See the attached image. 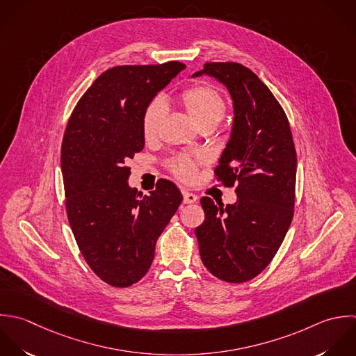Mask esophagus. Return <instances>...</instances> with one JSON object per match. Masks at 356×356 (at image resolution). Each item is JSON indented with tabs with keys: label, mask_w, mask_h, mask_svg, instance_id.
Listing matches in <instances>:
<instances>
[{
	"label": "esophagus",
	"mask_w": 356,
	"mask_h": 356,
	"mask_svg": "<svg viewBox=\"0 0 356 356\" xmlns=\"http://www.w3.org/2000/svg\"><path fill=\"white\" fill-rule=\"evenodd\" d=\"M198 201V197L190 191H183V202L184 204H194Z\"/></svg>",
	"instance_id": "1"
}]
</instances>
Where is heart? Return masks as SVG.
<instances>
[{
	"label": "heart",
	"mask_w": 356,
	"mask_h": 356,
	"mask_svg": "<svg viewBox=\"0 0 356 356\" xmlns=\"http://www.w3.org/2000/svg\"><path fill=\"white\" fill-rule=\"evenodd\" d=\"M181 104L193 122L200 127H216L226 115V101L208 84H198L181 94ZM166 113V102L161 98L152 99L144 109L141 131L147 141L154 140ZM173 172L183 180H191L195 173L193 161L181 158L173 163Z\"/></svg>",
	"instance_id": "b5f03b06"
}]
</instances>
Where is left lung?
Returning <instances> with one entry per match:
<instances>
[{"label":"left lung","mask_w":356,"mask_h":356,"mask_svg":"<svg viewBox=\"0 0 356 356\" xmlns=\"http://www.w3.org/2000/svg\"><path fill=\"white\" fill-rule=\"evenodd\" d=\"M202 74L222 83L233 101V127L215 173L225 184L238 186L232 205L201 198L205 220L195 236L202 264L213 276L244 283L270 264L289 232L297 154L286 112L252 70L211 62L193 77Z\"/></svg>","instance_id":"left-lung-1"}]
</instances>
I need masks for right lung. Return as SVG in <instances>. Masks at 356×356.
<instances>
[{"instance_id":"right-lung-1","label":"right lung","mask_w":356,"mask_h":356,"mask_svg":"<svg viewBox=\"0 0 356 356\" xmlns=\"http://www.w3.org/2000/svg\"><path fill=\"white\" fill-rule=\"evenodd\" d=\"M184 67L173 60L108 69L69 118L60 149L66 213L81 255L109 286L129 287L145 276L183 201L165 179L143 195L129 186L126 163L144 148V109Z\"/></svg>"}]
</instances>
